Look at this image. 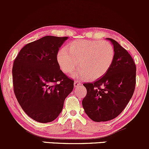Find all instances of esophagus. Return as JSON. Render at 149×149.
I'll use <instances>...</instances> for the list:
<instances>
[{
    "label": "esophagus",
    "instance_id": "34e87169",
    "mask_svg": "<svg viewBox=\"0 0 149 149\" xmlns=\"http://www.w3.org/2000/svg\"><path fill=\"white\" fill-rule=\"evenodd\" d=\"M74 87L75 88H78V87H79V86H80V85H81L82 84H81V83H80V82H78V81H75L74 82Z\"/></svg>",
    "mask_w": 149,
    "mask_h": 149
}]
</instances>
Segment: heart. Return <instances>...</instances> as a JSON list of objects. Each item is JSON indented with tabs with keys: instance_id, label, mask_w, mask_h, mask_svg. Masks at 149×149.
Returning <instances> with one entry per match:
<instances>
[{
	"instance_id": "heart-1",
	"label": "heart",
	"mask_w": 149,
	"mask_h": 149,
	"mask_svg": "<svg viewBox=\"0 0 149 149\" xmlns=\"http://www.w3.org/2000/svg\"><path fill=\"white\" fill-rule=\"evenodd\" d=\"M115 57L113 45L107 41L96 40H77L66 48L59 49L57 61L59 68L69 74L79 65L73 74L78 79L95 80L105 75L111 66Z\"/></svg>"
}]
</instances>
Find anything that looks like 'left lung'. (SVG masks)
I'll return each mask as SVG.
<instances>
[{
  "label": "left lung",
  "instance_id": "obj_1",
  "mask_svg": "<svg viewBox=\"0 0 149 149\" xmlns=\"http://www.w3.org/2000/svg\"><path fill=\"white\" fill-rule=\"evenodd\" d=\"M115 57L105 75L94 83H84L87 95L82 102L85 112L95 122H105L122 113L134 93L136 65L125 49L111 38Z\"/></svg>",
  "mask_w": 149,
  "mask_h": 149
}]
</instances>
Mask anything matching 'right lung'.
<instances>
[{
	"label": "right lung",
	"instance_id": "1",
	"mask_svg": "<svg viewBox=\"0 0 149 149\" xmlns=\"http://www.w3.org/2000/svg\"><path fill=\"white\" fill-rule=\"evenodd\" d=\"M68 37L46 36L26 44L13 67L15 95L24 111L37 122L55 120L72 92L73 83L57 61L59 49Z\"/></svg>",
	"mask_w": 149,
	"mask_h": 149
}]
</instances>
